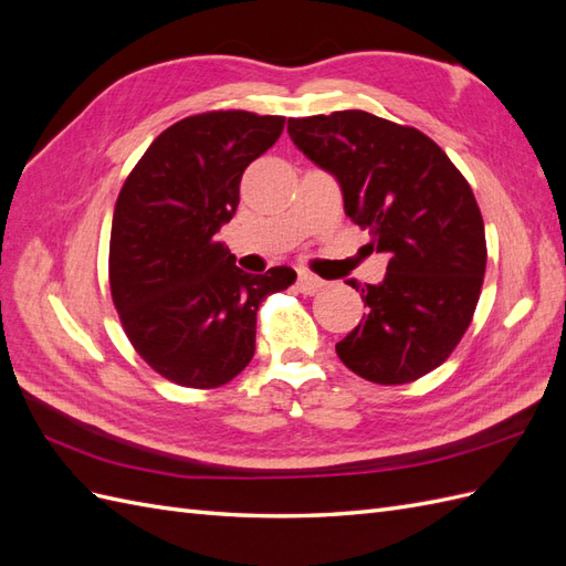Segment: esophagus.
<instances>
[{"instance_id":"obj_1","label":"esophagus","mask_w":566,"mask_h":566,"mask_svg":"<svg viewBox=\"0 0 566 566\" xmlns=\"http://www.w3.org/2000/svg\"><path fill=\"white\" fill-rule=\"evenodd\" d=\"M323 285L325 283L318 276H314V273H306V271H302L297 279V290L302 295H316L318 290H323Z\"/></svg>"}]
</instances>
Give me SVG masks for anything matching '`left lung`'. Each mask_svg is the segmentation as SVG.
Segmentation results:
<instances>
[{"instance_id":"8db88e82","label":"left lung","mask_w":566,"mask_h":566,"mask_svg":"<svg viewBox=\"0 0 566 566\" xmlns=\"http://www.w3.org/2000/svg\"><path fill=\"white\" fill-rule=\"evenodd\" d=\"M287 134L389 254L382 283L349 281L368 314L335 345L339 361L378 385L422 378L458 347L482 293L486 235L468 179L430 136L366 111L290 117Z\"/></svg>"}]
</instances>
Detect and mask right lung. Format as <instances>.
Listing matches in <instances>:
<instances>
[{"label": "right lung", "mask_w": 566, "mask_h": 566, "mask_svg": "<svg viewBox=\"0 0 566 566\" xmlns=\"http://www.w3.org/2000/svg\"><path fill=\"white\" fill-rule=\"evenodd\" d=\"M283 115L212 111L167 127L129 172L111 229V295L144 361L169 382L214 389L254 356L256 310L297 273H245L219 243L245 167L279 142Z\"/></svg>", "instance_id": "obj_1"}]
</instances>
